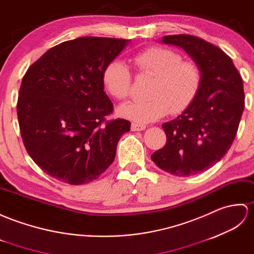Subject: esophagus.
<instances>
[{
  "instance_id": "obj_1",
  "label": "esophagus",
  "mask_w": 254,
  "mask_h": 254,
  "mask_svg": "<svg viewBox=\"0 0 254 254\" xmlns=\"http://www.w3.org/2000/svg\"><path fill=\"white\" fill-rule=\"evenodd\" d=\"M145 129V126L142 125V124H138V123H132L131 124V130L132 131H140Z\"/></svg>"
}]
</instances>
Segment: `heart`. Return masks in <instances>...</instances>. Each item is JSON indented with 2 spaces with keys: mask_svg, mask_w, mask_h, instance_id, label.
Wrapping results in <instances>:
<instances>
[{
  "mask_svg": "<svg viewBox=\"0 0 254 254\" xmlns=\"http://www.w3.org/2000/svg\"><path fill=\"white\" fill-rule=\"evenodd\" d=\"M141 74L154 76L146 101L128 102L118 109L122 116L139 123H149L171 114L184 112L198 94L202 72L194 62L184 61L177 51L151 47L132 58ZM102 79L105 89L116 100H126L130 94L132 77L128 67L120 60L105 66Z\"/></svg>",
  "mask_w": 254,
  "mask_h": 254,
  "instance_id": "b5f03b06",
  "label": "heart"
}]
</instances>
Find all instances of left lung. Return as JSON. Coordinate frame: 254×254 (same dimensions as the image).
<instances>
[{"mask_svg": "<svg viewBox=\"0 0 254 254\" xmlns=\"http://www.w3.org/2000/svg\"><path fill=\"white\" fill-rule=\"evenodd\" d=\"M162 41L180 47L193 59L202 82L183 114L163 124L166 143L151 159L175 176H190L215 165L232 146L245 108L244 83L232 59L203 39L174 35Z\"/></svg>", "mask_w": 254, "mask_h": 254, "instance_id": "obj_1", "label": "left lung"}]
</instances>
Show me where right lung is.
I'll return each instance as SVG.
<instances>
[{"label":"right lung","instance_id":"add662e5","mask_svg":"<svg viewBox=\"0 0 254 254\" xmlns=\"http://www.w3.org/2000/svg\"><path fill=\"white\" fill-rule=\"evenodd\" d=\"M127 42L77 38L51 48L26 71L17 101L20 134L28 154L51 177L88 184L114 161L130 122L106 120L114 106L102 75Z\"/></svg>","mask_w":254,"mask_h":254}]
</instances>
